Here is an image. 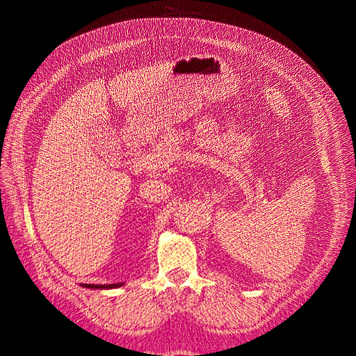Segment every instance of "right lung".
<instances>
[{
  "label": "right lung",
  "mask_w": 356,
  "mask_h": 356,
  "mask_svg": "<svg viewBox=\"0 0 356 356\" xmlns=\"http://www.w3.org/2000/svg\"><path fill=\"white\" fill-rule=\"evenodd\" d=\"M125 283H113V284H82L88 289H115V287L124 286Z\"/></svg>",
  "instance_id": "right-lung-1"
}]
</instances>
